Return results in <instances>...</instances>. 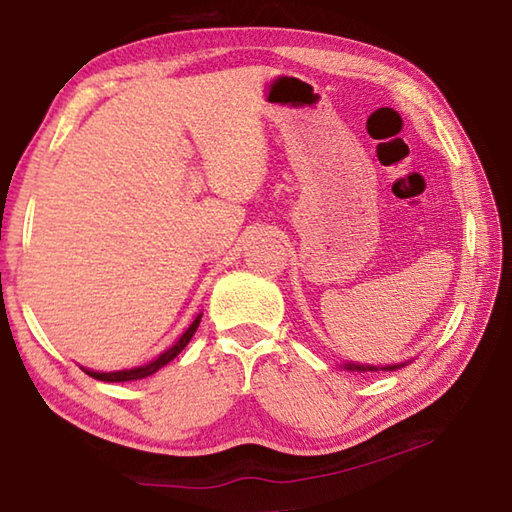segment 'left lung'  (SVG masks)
<instances>
[{
  "label": "left lung",
  "mask_w": 512,
  "mask_h": 512,
  "mask_svg": "<svg viewBox=\"0 0 512 512\" xmlns=\"http://www.w3.org/2000/svg\"><path fill=\"white\" fill-rule=\"evenodd\" d=\"M402 366H404V363H402ZM345 368H348V370H363V372H366V370H379V368H375V366H357V363H348V366H345ZM395 368H400V366H384V368H381V370H395Z\"/></svg>",
  "instance_id": "1"
}]
</instances>
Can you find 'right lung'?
Masks as SVG:
<instances>
[{
	"instance_id": "add662e5",
	"label": "right lung",
	"mask_w": 512,
	"mask_h": 512,
	"mask_svg": "<svg viewBox=\"0 0 512 512\" xmlns=\"http://www.w3.org/2000/svg\"><path fill=\"white\" fill-rule=\"evenodd\" d=\"M198 323H201V314L196 316L194 323L189 325L187 332H185L183 336H180L178 343L173 345V348L164 350L158 359L151 361V363H146V366L133 368V370H119V372H92V370H85V372H88L90 377L99 379V381H133V379H144V377H149V375H153V372H158L162 366H167V363H169L171 359H176L178 354L185 350V345H187L189 341H192V336H194V332H196Z\"/></svg>"
}]
</instances>
